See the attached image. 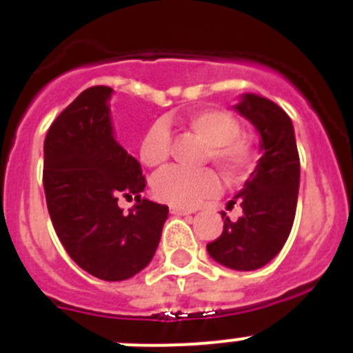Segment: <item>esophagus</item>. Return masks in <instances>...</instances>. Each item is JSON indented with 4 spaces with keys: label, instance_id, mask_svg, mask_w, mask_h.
Returning <instances> with one entry per match:
<instances>
[{
    "label": "esophagus",
    "instance_id": "34e87169",
    "mask_svg": "<svg viewBox=\"0 0 353 353\" xmlns=\"http://www.w3.org/2000/svg\"><path fill=\"white\" fill-rule=\"evenodd\" d=\"M170 212L173 215H189V214H192V208H183V207H176V205H171L170 207Z\"/></svg>",
    "mask_w": 353,
    "mask_h": 353
}]
</instances>
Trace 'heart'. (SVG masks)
<instances>
[{
    "mask_svg": "<svg viewBox=\"0 0 353 353\" xmlns=\"http://www.w3.org/2000/svg\"><path fill=\"white\" fill-rule=\"evenodd\" d=\"M185 127L207 143L203 157L219 168L230 182L249 173L256 161L254 146L240 136L242 125L233 114L223 109H199L185 118ZM171 136L164 121H155L143 134L139 159L150 168H157L170 157ZM154 194L161 201L176 207H194L219 191V179L210 168L185 170L168 166L154 176Z\"/></svg>",
    "mask_w": 353,
    "mask_h": 353,
    "instance_id": "1",
    "label": "heart"
}]
</instances>
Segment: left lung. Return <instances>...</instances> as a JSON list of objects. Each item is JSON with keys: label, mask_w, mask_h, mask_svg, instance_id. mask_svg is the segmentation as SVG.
I'll use <instances>...</instances> for the list:
<instances>
[{"label": "left lung", "mask_w": 353, "mask_h": 353, "mask_svg": "<svg viewBox=\"0 0 353 353\" xmlns=\"http://www.w3.org/2000/svg\"><path fill=\"white\" fill-rule=\"evenodd\" d=\"M260 132L261 159L228 207L239 201L242 212L230 221L223 212L219 239L207 244L217 263L233 270H256L281 251L297 210L301 161L292 120L272 101L245 93L235 105Z\"/></svg>", "instance_id": "left-lung-1"}]
</instances>
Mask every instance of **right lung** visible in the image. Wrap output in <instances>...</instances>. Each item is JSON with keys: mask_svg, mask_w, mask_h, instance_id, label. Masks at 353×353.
Returning a JSON list of instances; mask_svg holds the SVG:
<instances>
[{"mask_svg": "<svg viewBox=\"0 0 353 353\" xmlns=\"http://www.w3.org/2000/svg\"><path fill=\"white\" fill-rule=\"evenodd\" d=\"M109 86L84 90L49 127L43 191L68 256L102 281H123L152 261L168 207L141 198L139 162L114 139ZM134 197L129 214L117 207Z\"/></svg>", "mask_w": 353, "mask_h": 353, "instance_id": "1", "label": "right lung"}]
</instances>
